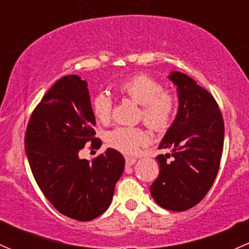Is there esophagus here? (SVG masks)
Segmentation results:
<instances>
[{
  "instance_id": "34e87169",
  "label": "esophagus",
  "mask_w": 249,
  "mask_h": 249,
  "mask_svg": "<svg viewBox=\"0 0 249 249\" xmlns=\"http://www.w3.org/2000/svg\"><path fill=\"white\" fill-rule=\"evenodd\" d=\"M136 161L137 160L135 159V158H130V157L125 158V164H126V166H132Z\"/></svg>"
}]
</instances>
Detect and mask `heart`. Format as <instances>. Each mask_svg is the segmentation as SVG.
<instances>
[{"label":"heart","instance_id":"obj_1","mask_svg":"<svg viewBox=\"0 0 249 249\" xmlns=\"http://www.w3.org/2000/svg\"><path fill=\"white\" fill-rule=\"evenodd\" d=\"M115 91L141 105L142 122L150 130L162 132L171 125L177 110V99L172 92L165 91L159 80L147 74H136L118 83ZM112 107V97L105 92L92 100V113L100 123L109 122ZM106 139L110 147L124 154H136L148 142L147 134L140 127H115L107 134Z\"/></svg>","mask_w":249,"mask_h":249}]
</instances>
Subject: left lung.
I'll return each mask as SVG.
<instances>
[{
	"mask_svg": "<svg viewBox=\"0 0 249 249\" xmlns=\"http://www.w3.org/2000/svg\"><path fill=\"white\" fill-rule=\"evenodd\" d=\"M169 79L177 87L179 104L159 144V149H171V154L157 157L160 171L150 194L160 207L182 212L201 201L217 177L224 122L212 95L193 78L173 71Z\"/></svg>",
	"mask_w": 249,
	"mask_h": 249,
	"instance_id": "obj_1",
	"label": "left lung"
}]
</instances>
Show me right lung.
<instances>
[{
	"mask_svg": "<svg viewBox=\"0 0 249 249\" xmlns=\"http://www.w3.org/2000/svg\"><path fill=\"white\" fill-rule=\"evenodd\" d=\"M96 124L88 83L70 74L57 80L32 112L25 150L32 175L44 196L66 217L88 222L109 207L125 159L107 148L91 162L79 152L94 139Z\"/></svg>",
	"mask_w": 249,
	"mask_h": 249,
	"instance_id": "add662e5",
	"label": "right lung"
}]
</instances>
